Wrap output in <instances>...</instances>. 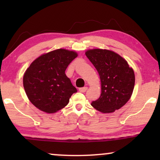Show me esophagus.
I'll use <instances>...</instances> for the list:
<instances>
[{"instance_id":"1","label":"esophagus","mask_w":160,"mask_h":160,"mask_svg":"<svg viewBox=\"0 0 160 160\" xmlns=\"http://www.w3.org/2000/svg\"><path fill=\"white\" fill-rule=\"evenodd\" d=\"M87 87H81V88L78 89V91H79L80 92L84 93V92H85L87 91Z\"/></svg>"}]
</instances>
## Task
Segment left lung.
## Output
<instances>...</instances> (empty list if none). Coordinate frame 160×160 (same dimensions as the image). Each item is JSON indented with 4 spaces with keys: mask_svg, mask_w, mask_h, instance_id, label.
I'll use <instances>...</instances> for the list:
<instances>
[{
    "mask_svg": "<svg viewBox=\"0 0 160 160\" xmlns=\"http://www.w3.org/2000/svg\"><path fill=\"white\" fill-rule=\"evenodd\" d=\"M99 73L101 94L92 106L100 112L112 113L127 103L135 86V73L132 68L119 54L107 49H94L86 52Z\"/></svg>",
    "mask_w": 160,
    "mask_h": 160,
    "instance_id": "left-lung-1",
    "label": "left lung"
}]
</instances>
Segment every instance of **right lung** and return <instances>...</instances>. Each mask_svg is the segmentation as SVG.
Here are the masks:
<instances>
[{"mask_svg":"<svg viewBox=\"0 0 160 160\" xmlns=\"http://www.w3.org/2000/svg\"><path fill=\"white\" fill-rule=\"evenodd\" d=\"M78 54L59 49L43 54L32 62L23 76V86L30 101L39 110L55 113L66 106L77 92L65 70Z\"/></svg>","mask_w":160,"mask_h":160,"instance_id":"obj_1","label":"right lung"}]
</instances>
